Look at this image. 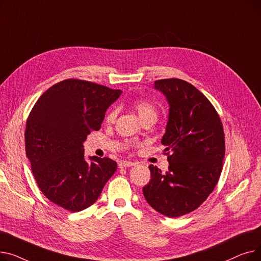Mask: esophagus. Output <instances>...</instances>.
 I'll return each mask as SVG.
<instances>
[{
    "mask_svg": "<svg viewBox=\"0 0 261 261\" xmlns=\"http://www.w3.org/2000/svg\"><path fill=\"white\" fill-rule=\"evenodd\" d=\"M135 165V163L130 162V161H120L118 163V167L119 168H127V167H132Z\"/></svg>",
    "mask_w": 261,
    "mask_h": 261,
    "instance_id": "esophagus-1",
    "label": "esophagus"
}]
</instances>
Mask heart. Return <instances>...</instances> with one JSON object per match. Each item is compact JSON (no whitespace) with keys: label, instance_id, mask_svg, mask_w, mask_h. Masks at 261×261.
I'll use <instances>...</instances> for the list:
<instances>
[{"label":"heart","instance_id":"b5f03b06","mask_svg":"<svg viewBox=\"0 0 261 261\" xmlns=\"http://www.w3.org/2000/svg\"><path fill=\"white\" fill-rule=\"evenodd\" d=\"M133 107L136 110V112H138L142 121H145V120L150 119V118H153V119L156 120V118H158V108L152 102H150V101L145 100V99H138V100L134 101ZM116 115H117L116 110H112V111L108 114L107 120L109 122H112L115 119Z\"/></svg>","mask_w":261,"mask_h":261}]
</instances>
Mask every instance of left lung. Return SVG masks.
Returning <instances> with one entry per match:
<instances>
[{
	"label": "left lung",
	"mask_w": 261,
	"mask_h": 261,
	"mask_svg": "<svg viewBox=\"0 0 261 261\" xmlns=\"http://www.w3.org/2000/svg\"><path fill=\"white\" fill-rule=\"evenodd\" d=\"M154 89L169 103L162 138L169 167L163 173L150 165L151 180L143 194L153 210L176 218L197 210L216 187L225 154L224 132L211 101L187 81L161 79L154 82Z\"/></svg>",
	"instance_id": "8db88e82"
}]
</instances>
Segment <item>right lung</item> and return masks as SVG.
<instances>
[{
  "instance_id": "add662e5",
  "label": "right lung",
  "mask_w": 261,
  "mask_h": 261,
  "mask_svg": "<svg viewBox=\"0 0 261 261\" xmlns=\"http://www.w3.org/2000/svg\"><path fill=\"white\" fill-rule=\"evenodd\" d=\"M121 94L105 86L66 79L45 91L26 121L25 150L36 182L58 206L77 213L100 196L116 171L109 158L85 159L84 142L98 131L107 109Z\"/></svg>"
}]
</instances>
